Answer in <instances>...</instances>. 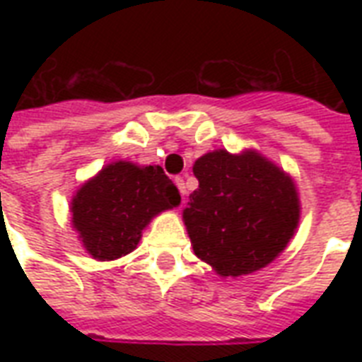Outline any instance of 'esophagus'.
Here are the masks:
<instances>
[{"label": "esophagus", "mask_w": 362, "mask_h": 362, "mask_svg": "<svg viewBox=\"0 0 362 362\" xmlns=\"http://www.w3.org/2000/svg\"><path fill=\"white\" fill-rule=\"evenodd\" d=\"M175 184L176 187H178V192H180L182 199H184V195H186V184H184V178H182V176H176Z\"/></svg>", "instance_id": "esophagus-1"}]
</instances>
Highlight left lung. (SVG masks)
<instances>
[{
    "label": "left lung",
    "instance_id": "1",
    "mask_svg": "<svg viewBox=\"0 0 362 362\" xmlns=\"http://www.w3.org/2000/svg\"><path fill=\"white\" fill-rule=\"evenodd\" d=\"M199 187L182 220L193 252L221 278L264 269L287 247L300 220L291 175L263 153L220 148L193 163Z\"/></svg>",
    "mask_w": 362,
    "mask_h": 362
}]
</instances>
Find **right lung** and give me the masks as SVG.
I'll list each match as a JSON object with an SVG mask.
<instances>
[{"label":"right lung","instance_id":"right-lung-1","mask_svg":"<svg viewBox=\"0 0 362 362\" xmlns=\"http://www.w3.org/2000/svg\"><path fill=\"white\" fill-rule=\"evenodd\" d=\"M180 193L159 165L112 161L88 178L71 199V226L93 259L116 261L139 246L142 231Z\"/></svg>","mask_w":362,"mask_h":362}]
</instances>
